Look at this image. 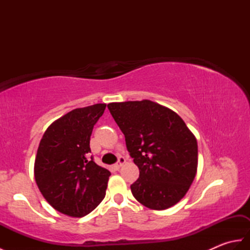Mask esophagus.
Segmentation results:
<instances>
[{
	"label": "esophagus",
	"mask_w": 250,
	"mask_h": 250,
	"mask_svg": "<svg viewBox=\"0 0 250 250\" xmlns=\"http://www.w3.org/2000/svg\"><path fill=\"white\" fill-rule=\"evenodd\" d=\"M125 162V159L124 157H120L118 162H117L116 164H114V166H113V168L116 169V171H118V169H119L122 166H124Z\"/></svg>",
	"instance_id": "esophagus-1"
}]
</instances>
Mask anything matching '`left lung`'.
Returning a JSON list of instances; mask_svg holds the SVG:
<instances>
[{"label":"left lung","instance_id":"left-lung-1","mask_svg":"<svg viewBox=\"0 0 250 250\" xmlns=\"http://www.w3.org/2000/svg\"><path fill=\"white\" fill-rule=\"evenodd\" d=\"M107 107L140 169L139 179L131 185L134 198L156 210L178 203L198 168V143L185 121L149 100L109 103Z\"/></svg>","mask_w":250,"mask_h":250}]
</instances>
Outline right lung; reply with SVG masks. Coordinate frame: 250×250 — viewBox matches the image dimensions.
<instances>
[{"label":"right lung","mask_w":250,"mask_h":250,"mask_svg":"<svg viewBox=\"0 0 250 250\" xmlns=\"http://www.w3.org/2000/svg\"><path fill=\"white\" fill-rule=\"evenodd\" d=\"M106 104L76 108L47 128L40 142L34 177L45 200L60 213L83 217L105 196L110 172L88 158L90 136Z\"/></svg>","instance_id":"1"}]
</instances>
